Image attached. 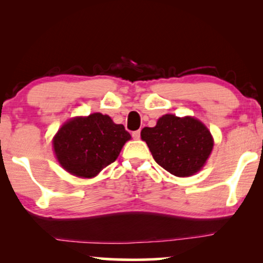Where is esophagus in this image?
<instances>
[{
  "label": "esophagus",
  "mask_w": 263,
  "mask_h": 263,
  "mask_svg": "<svg viewBox=\"0 0 263 263\" xmlns=\"http://www.w3.org/2000/svg\"><path fill=\"white\" fill-rule=\"evenodd\" d=\"M132 135H133V138H134L135 140H139V139H140V130H135V132H133V133H132Z\"/></svg>",
  "instance_id": "34e87169"
}]
</instances>
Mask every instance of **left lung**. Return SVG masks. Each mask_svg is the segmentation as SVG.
Segmentation results:
<instances>
[{"label":"left lung","mask_w":263,"mask_h":263,"mask_svg":"<svg viewBox=\"0 0 263 263\" xmlns=\"http://www.w3.org/2000/svg\"><path fill=\"white\" fill-rule=\"evenodd\" d=\"M146 141L154 160L177 177H188L200 171L213 149V138L206 125L196 118L164 115L153 128L145 127Z\"/></svg>","instance_id":"1"}]
</instances>
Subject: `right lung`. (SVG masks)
Wrapping results in <instances>:
<instances>
[{
  "label": "right lung",
  "instance_id": "add662e5",
  "mask_svg": "<svg viewBox=\"0 0 263 263\" xmlns=\"http://www.w3.org/2000/svg\"><path fill=\"white\" fill-rule=\"evenodd\" d=\"M130 134L122 124L114 123L99 112L74 117L53 136L56 158L64 170L81 178L96 177L120 156Z\"/></svg>",
  "mask_w": 263,
  "mask_h": 263
}]
</instances>
